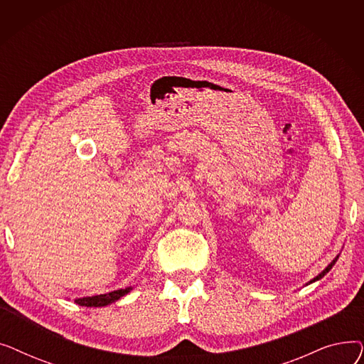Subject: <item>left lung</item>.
Listing matches in <instances>:
<instances>
[{
  "mask_svg": "<svg viewBox=\"0 0 364 364\" xmlns=\"http://www.w3.org/2000/svg\"><path fill=\"white\" fill-rule=\"evenodd\" d=\"M338 258H339V255H336V258H335V259H333V261H332V262H331V264H329V265H328V267H326V269H324V270H323V272H321V273H320V274H318V276H316V277H314V279H313V280H310V282H309V283H314V282H317V280H320V279H321V277H323V276H326V273H329V272H331V269H332V267H333V265H335V262H336V261H338ZM309 283H307V284H309Z\"/></svg>",
  "mask_w": 364,
  "mask_h": 364,
  "instance_id": "1",
  "label": "left lung"
}]
</instances>
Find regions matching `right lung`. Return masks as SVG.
<instances>
[{
    "label": "right lung",
    "instance_id": "obj_1",
    "mask_svg": "<svg viewBox=\"0 0 364 364\" xmlns=\"http://www.w3.org/2000/svg\"><path fill=\"white\" fill-rule=\"evenodd\" d=\"M132 288H125V289H118L109 294H102V295H94V296H84L75 299V302L78 305H82V307H106V305L121 299L125 296Z\"/></svg>",
    "mask_w": 364,
    "mask_h": 364
}]
</instances>
